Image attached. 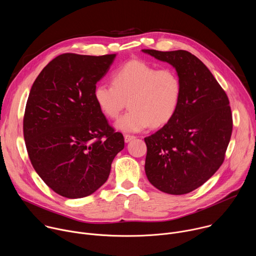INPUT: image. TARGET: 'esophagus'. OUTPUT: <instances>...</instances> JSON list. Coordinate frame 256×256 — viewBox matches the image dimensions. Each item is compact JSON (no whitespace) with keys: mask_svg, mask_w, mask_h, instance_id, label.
I'll return each instance as SVG.
<instances>
[{"mask_svg":"<svg viewBox=\"0 0 256 256\" xmlns=\"http://www.w3.org/2000/svg\"><path fill=\"white\" fill-rule=\"evenodd\" d=\"M136 136H130V134H124V142H130V140H134Z\"/></svg>","mask_w":256,"mask_h":256,"instance_id":"1","label":"esophagus"}]
</instances>
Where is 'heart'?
Instances as JSON below:
<instances>
[{"instance_id":"b5f03b06","label":"heart","mask_w":256,"mask_h":256,"mask_svg":"<svg viewBox=\"0 0 256 256\" xmlns=\"http://www.w3.org/2000/svg\"><path fill=\"white\" fill-rule=\"evenodd\" d=\"M94 98L100 110L112 120L128 104L130 110L116 122V128L138 132L150 124L164 126L175 116L182 98V82L172 69H158L134 59L114 71L112 84H98Z\"/></svg>"}]
</instances>
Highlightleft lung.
I'll use <instances>...</instances> for the list:
<instances>
[{"instance_id": "1", "label": "left lung", "mask_w": 256, "mask_h": 256, "mask_svg": "<svg viewBox=\"0 0 256 256\" xmlns=\"http://www.w3.org/2000/svg\"><path fill=\"white\" fill-rule=\"evenodd\" d=\"M142 51L171 64L182 82L175 116L144 138L146 175L164 193L187 194L207 182L224 160L233 126L229 100L206 65L190 52Z\"/></svg>"}]
</instances>
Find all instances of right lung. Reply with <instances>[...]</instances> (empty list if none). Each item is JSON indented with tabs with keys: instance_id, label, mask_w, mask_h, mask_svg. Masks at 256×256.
<instances>
[{
	"instance_id": "obj_1",
	"label": "right lung",
	"mask_w": 256,
	"mask_h": 256,
	"mask_svg": "<svg viewBox=\"0 0 256 256\" xmlns=\"http://www.w3.org/2000/svg\"><path fill=\"white\" fill-rule=\"evenodd\" d=\"M114 58L59 55L31 88L23 122L27 152L39 177L65 198H83L100 189L124 148L122 134L108 124L94 98Z\"/></svg>"
}]
</instances>
